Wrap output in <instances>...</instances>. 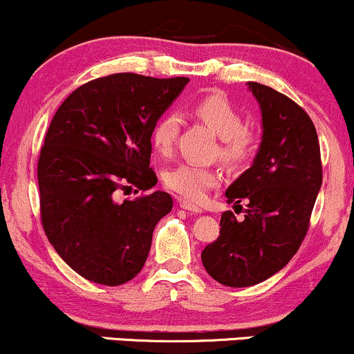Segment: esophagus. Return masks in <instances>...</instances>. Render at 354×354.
Listing matches in <instances>:
<instances>
[{
	"instance_id": "34e87169",
	"label": "esophagus",
	"mask_w": 354,
	"mask_h": 354,
	"mask_svg": "<svg viewBox=\"0 0 354 354\" xmlns=\"http://www.w3.org/2000/svg\"><path fill=\"white\" fill-rule=\"evenodd\" d=\"M180 206H181L183 209L189 211V213H194V214H201L203 213V209L200 208V206L193 205V203H189V201H186V200H180Z\"/></svg>"
}]
</instances>
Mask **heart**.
Instances as JSON below:
<instances>
[{
	"mask_svg": "<svg viewBox=\"0 0 354 354\" xmlns=\"http://www.w3.org/2000/svg\"><path fill=\"white\" fill-rule=\"evenodd\" d=\"M191 115L209 126L221 138V156L230 163H243L253 153L254 138L245 128L241 113L219 93L203 96L191 104ZM181 120L176 113H166L151 129V143L161 154L171 153L180 135ZM221 173L194 163H181L165 173L166 188L189 201H200L219 185Z\"/></svg>",
	"mask_w": 354,
	"mask_h": 354,
	"instance_id": "heart-1",
	"label": "heart"
}]
</instances>
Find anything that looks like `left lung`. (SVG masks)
Masks as SVG:
<instances>
[{
    "mask_svg": "<svg viewBox=\"0 0 354 354\" xmlns=\"http://www.w3.org/2000/svg\"><path fill=\"white\" fill-rule=\"evenodd\" d=\"M248 88L261 108V145L251 168L226 189L228 203L247 201L245 218L225 211L218 239L201 253L211 278L231 288L265 281L290 263L310 228L323 181L308 113L265 84L250 81Z\"/></svg>",
    "mask_w": 354,
    "mask_h": 354,
    "instance_id": "8db88e82",
    "label": "left lung"
}]
</instances>
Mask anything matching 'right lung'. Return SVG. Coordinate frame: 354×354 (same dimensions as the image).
<instances>
[{
	"label": "right lung",
	"mask_w": 354,
	"mask_h": 354,
	"mask_svg": "<svg viewBox=\"0 0 354 354\" xmlns=\"http://www.w3.org/2000/svg\"><path fill=\"white\" fill-rule=\"evenodd\" d=\"M188 81L116 73L75 89L53 116L38 160L43 230L89 281L118 286L145 266L173 200L165 191L124 201L118 194L158 183L151 129Z\"/></svg>",
	"instance_id": "obj_1"
}]
</instances>
